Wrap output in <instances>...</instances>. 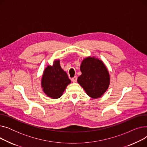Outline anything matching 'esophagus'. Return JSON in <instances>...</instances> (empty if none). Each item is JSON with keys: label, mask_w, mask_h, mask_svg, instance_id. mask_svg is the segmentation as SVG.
<instances>
[{"label": "esophagus", "mask_w": 147, "mask_h": 147, "mask_svg": "<svg viewBox=\"0 0 147 147\" xmlns=\"http://www.w3.org/2000/svg\"><path fill=\"white\" fill-rule=\"evenodd\" d=\"M77 79H78V78H77V76H74V78H72L71 80H72L73 82H76L77 81Z\"/></svg>", "instance_id": "34e87169"}]
</instances>
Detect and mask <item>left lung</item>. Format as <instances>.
Segmentation results:
<instances>
[{
    "instance_id": "obj_1",
    "label": "left lung",
    "mask_w": 147,
    "mask_h": 147,
    "mask_svg": "<svg viewBox=\"0 0 147 147\" xmlns=\"http://www.w3.org/2000/svg\"><path fill=\"white\" fill-rule=\"evenodd\" d=\"M82 75L78 82L88 96L92 98L101 97L110 84V75L102 61L95 57L84 59L81 64Z\"/></svg>"
}]
</instances>
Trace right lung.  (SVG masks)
<instances>
[{"instance_id":"right-lung-1","label":"right lung","mask_w":147,"mask_h":147,"mask_svg":"<svg viewBox=\"0 0 147 147\" xmlns=\"http://www.w3.org/2000/svg\"><path fill=\"white\" fill-rule=\"evenodd\" d=\"M71 83L67 74L61 68L59 61H54L52 66L45 69L42 79V87L45 94L53 99L60 98L68 84Z\"/></svg>"}]
</instances>
